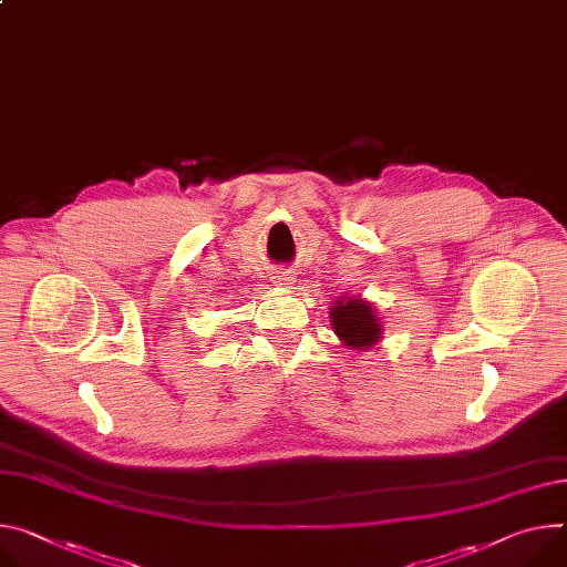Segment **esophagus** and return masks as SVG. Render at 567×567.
<instances>
[{
	"mask_svg": "<svg viewBox=\"0 0 567 567\" xmlns=\"http://www.w3.org/2000/svg\"><path fill=\"white\" fill-rule=\"evenodd\" d=\"M274 282H278V285H291L293 278H291L289 271H280L278 276H274Z\"/></svg>",
	"mask_w": 567,
	"mask_h": 567,
	"instance_id": "34e87169",
	"label": "esophagus"
}]
</instances>
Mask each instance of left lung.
<instances>
[{
	"label": "left lung",
	"instance_id": "1",
	"mask_svg": "<svg viewBox=\"0 0 567 567\" xmlns=\"http://www.w3.org/2000/svg\"><path fill=\"white\" fill-rule=\"evenodd\" d=\"M332 328L339 334V339L357 350H367L371 348L380 334V321L373 315L371 305L364 302L362 298L357 300H337V305L332 307Z\"/></svg>",
	"mask_w": 567,
	"mask_h": 567
}]
</instances>
